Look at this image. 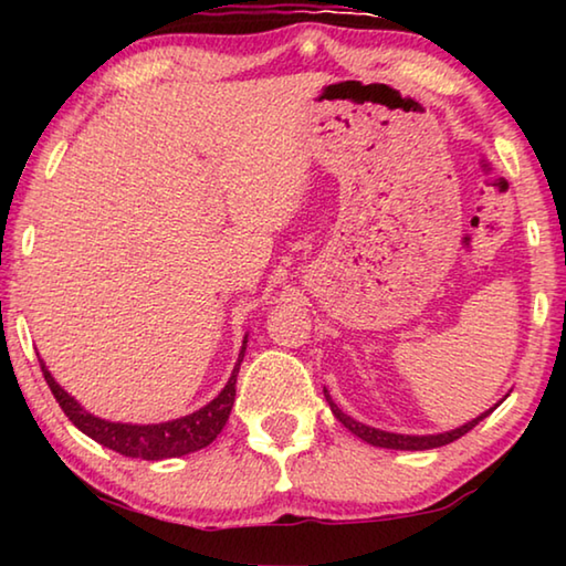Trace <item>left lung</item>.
Wrapping results in <instances>:
<instances>
[{"label": "left lung", "mask_w": 566, "mask_h": 566, "mask_svg": "<svg viewBox=\"0 0 566 566\" xmlns=\"http://www.w3.org/2000/svg\"><path fill=\"white\" fill-rule=\"evenodd\" d=\"M324 397H327L329 407H332V411H334V417H337V419L342 421V424L349 429L352 434H357L359 439H364V442L371 444V447L405 449V452H424V449H437V447H444V444H449V442H454V439L464 437V434L469 432V429H474L484 417H490L492 411H494V407H496V405H494L492 409H486L484 415H479L476 419L467 421V424L452 429V432H442V434H395V432H385V429H375V427H369V424H361V421L352 419L349 415H344V411L332 401L327 389H324Z\"/></svg>", "instance_id": "obj_1"}]
</instances>
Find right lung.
Wrapping results in <instances>:
<instances>
[{
    "instance_id": "add662e5",
    "label": "right lung",
    "mask_w": 566,
    "mask_h": 566,
    "mask_svg": "<svg viewBox=\"0 0 566 566\" xmlns=\"http://www.w3.org/2000/svg\"><path fill=\"white\" fill-rule=\"evenodd\" d=\"M244 349H247V337L242 342V352H239V359L234 364V371L232 377H229L227 387L219 391L209 405L191 411L187 417L161 421V424H122V421H107V419L94 417L72 395H66V391L56 385L42 359H40V367L54 399L60 401L62 411L70 417V421L80 429V432H84L87 437H92L94 442H99L107 449H114V452H119L124 457L159 462V459L185 457L189 452H197V449H205L214 442L219 432H222L229 419V411L234 407L237 375H239V364L244 359Z\"/></svg>"
}]
</instances>
